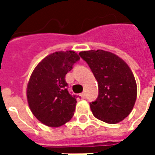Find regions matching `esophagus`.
Wrapping results in <instances>:
<instances>
[{"label": "esophagus", "instance_id": "obj_1", "mask_svg": "<svg viewBox=\"0 0 155 155\" xmlns=\"http://www.w3.org/2000/svg\"><path fill=\"white\" fill-rule=\"evenodd\" d=\"M81 96L82 99H84V98H85V93H82V94H81Z\"/></svg>", "mask_w": 155, "mask_h": 155}]
</instances>
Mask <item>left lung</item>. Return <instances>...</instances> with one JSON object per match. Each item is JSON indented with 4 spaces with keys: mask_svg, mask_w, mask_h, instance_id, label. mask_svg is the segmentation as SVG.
Returning a JSON list of instances; mask_svg holds the SVG:
<instances>
[{
    "mask_svg": "<svg viewBox=\"0 0 155 155\" xmlns=\"http://www.w3.org/2000/svg\"><path fill=\"white\" fill-rule=\"evenodd\" d=\"M79 54L98 82V97L91 103L94 116L105 123H119L130 114L136 101V81L132 71L111 52L98 50Z\"/></svg>",
    "mask_w": 155,
    "mask_h": 155,
    "instance_id": "obj_1",
    "label": "left lung"
}]
</instances>
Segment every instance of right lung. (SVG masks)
Returning a JSON list of instances; mask_svg holds the SVG:
<instances>
[{"label":"right lung","mask_w":155,"mask_h":155,"mask_svg":"<svg viewBox=\"0 0 155 155\" xmlns=\"http://www.w3.org/2000/svg\"><path fill=\"white\" fill-rule=\"evenodd\" d=\"M80 60L74 51H58L37 64L27 85V101L33 114L41 123L60 127L73 117L76 95L68 91L65 74Z\"/></svg>","instance_id":"add662e5"}]
</instances>
